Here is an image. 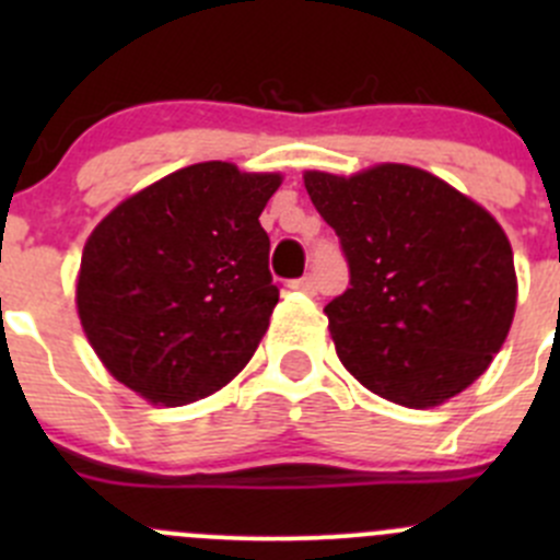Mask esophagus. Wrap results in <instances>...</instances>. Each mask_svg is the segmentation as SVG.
Masks as SVG:
<instances>
[{
	"label": "esophagus",
	"instance_id": "34e87169",
	"mask_svg": "<svg viewBox=\"0 0 560 560\" xmlns=\"http://www.w3.org/2000/svg\"><path fill=\"white\" fill-rule=\"evenodd\" d=\"M292 290H298V292H314L316 290V281H314V276H303V279H295L292 281Z\"/></svg>",
	"mask_w": 560,
	"mask_h": 560
}]
</instances>
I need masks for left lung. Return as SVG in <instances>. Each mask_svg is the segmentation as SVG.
<instances>
[{
	"mask_svg": "<svg viewBox=\"0 0 560 560\" xmlns=\"http://www.w3.org/2000/svg\"><path fill=\"white\" fill-rule=\"evenodd\" d=\"M336 230L349 287L325 306L349 374L393 404L428 409L485 374L515 316L517 279L501 224L409 165L303 175Z\"/></svg>",
	"mask_w": 560,
	"mask_h": 560,
	"instance_id": "8db88e82",
	"label": "left lung"
}]
</instances>
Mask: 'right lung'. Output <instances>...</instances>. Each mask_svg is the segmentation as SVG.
I'll return each mask as SVG.
<instances>
[{
	"instance_id": "obj_1",
	"label": "right lung",
	"mask_w": 560,
	"mask_h": 560,
	"mask_svg": "<svg viewBox=\"0 0 560 560\" xmlns=\"http://www.w3.org/2000/svg\"><path fill=\"white\" fill-rule=\"evenodd\" d=\"M279 173L200 162L124 200L83 246L78 316L121 385L151 404L217 393L279 303L259 224Z\"/></svg>"
}]
</instances>
